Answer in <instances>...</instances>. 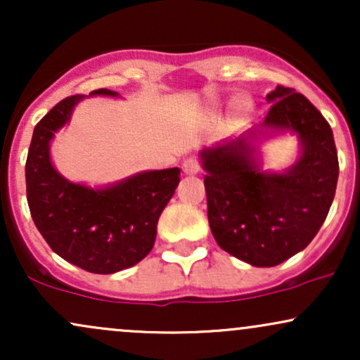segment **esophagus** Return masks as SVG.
Instances as JSON below:
<instances>
[{
    "mask_svg": "<svg viewBox=\"0 0 360 360\" xmlns=\"http://www.w3.org/2000/svg\"><path fill=\"white\" fill-rule=\"evenodd\" d=\"M183 171H184V174L194 176L201 171V166L196 159H186L183 162Z\"/></svg>",
    "mask_w": 360,
    "mask_h": 360,
    "instance_id": "1",
    "label": "esophagus"
}]
</instances>
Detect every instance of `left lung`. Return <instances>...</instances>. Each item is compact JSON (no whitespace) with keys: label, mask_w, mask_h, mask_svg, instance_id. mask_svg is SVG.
<instances>
[{"label":"left lung","mask_w":360,"mask_h":360,"mask_svg":"<svg viewBox=\"0 0 360 360\" xmlns=\"http://www.w3.org/2000/svg\"><path fill=\"white\" fill-rule=\"evenodd\" d=\"M259 128L201 150L208 221L218 245L255 267H272L298 254L323 225L338 179L333 131L309 100L278 86ZM262 129L299 135L300 159L284 173H264L253 140Z\"/></svg>","instance_id":"left-lung-1"}]
</instances>
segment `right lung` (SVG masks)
<instances>
[{"mask_svg":"<svg viewBox=\"0 0 360 360\" xmlns=\"http://www.w3.org/2000/svg\"><path fill=\"white\" fill-rule=\"evenodd\" d=\"M118 96L110 89L91 93ZM82 94L57 103L35 125L25 179L35 226L62 259L94 274H113L152 250L157 221L179 184V169L143 171L106 188L62 177L51 160V140L71 120Z\"/></svg>","mask_w":360,"mask_h":360,"instance_id":"add662e5","label":"right lung"}]
</instances>
